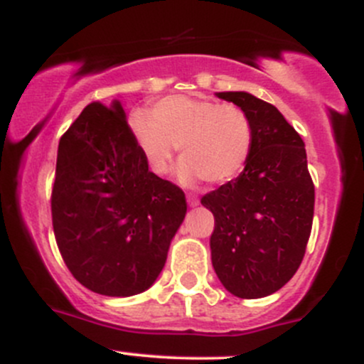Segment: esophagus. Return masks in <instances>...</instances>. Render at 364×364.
<instances>
[{"instance_id":"esophagus-1","label":"esophagus","mask_w":364,"mask_h":364,"mask_svg":"<svg viewBox=\"0 0 364 364\" xmlns=\"http://www.w3.org/2000/svg\"><path fill=\"white\" fill-rule=\"evenodd\" d=\"M188 205L190 207H196L198 205V198H196V196H193V195H188Z\"/></svg>"}]
</instances>
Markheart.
Returning a JSON list of instances; mask_svg holds the SVG:
<instances>
[{
  "label": "heart",
  "mask_w": 364,
  "mask_h": 364,
  "mask_svg": "<svg viewBox=\"0 0 364 364\" xmlns=\"http://www.w3.org/2000/svg\"><path fill=\"white\" fill-rule=\"evenodd\" d=\"M132 135L156 174H166L176 149L183 161L176 174L181 181L203 178L224 185L241 174L253 147L252 119L236 104L173 95L159 101L147 114L133 112Z\"/></svg>",
  "instance_id": "b5f03b06"
}]
</instances>
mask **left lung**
I'll return each instance as SVG.
<instances>
[{
  "label": "left lung",
  "instance_id": "1",
  "mask_svg": "<svg viewBox=\"0 0 364 364\" xmlns=\"http://www.w3.org/2000/svg\"><path fill=\"white\" fill-rule=\"evenodd\" d=\"M252 119L243 173L202 198L214 214L212 265L231 294L265 298L291 281L311 232L315 186L304 141L272 104L248 92H217Z\"/></svg>",
  "mask_w": 364,
  "mask_h": 364
}]
</instances>
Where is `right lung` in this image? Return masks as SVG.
<instances>
[{"label":"right lung","instance_id":"right-lung-1","mask_svg":"<svg viewBox=\"0 0 364 364\" xmlns=\"http://www.w3.org/2000/svg\"><path fill=\"white\" fill-rule=\"evenodd\" d=\"M51 212L73 277L97 294L127 298L162 272L186 200L149 171L114 99L109 107L89 104L61 136Z\"/></svg>","mask_w":364,"mask_h":364}]
</instances>
